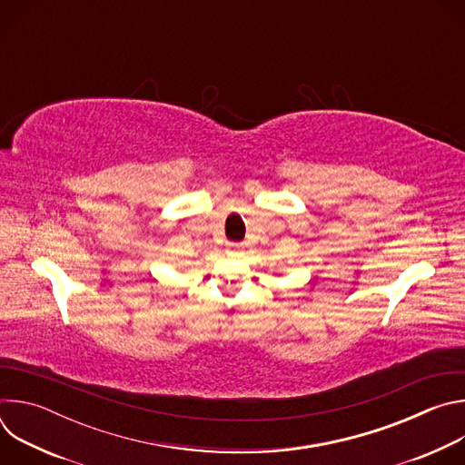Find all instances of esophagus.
<instances>
[{
    "mask_svg": "<svg viewBox=\"0 0 465 465\" xmlns=\"http://www.w3.org/2000/svg\"><path fill=\"white\" fill-rule=\"evenodd\" d=\"M237 248H239V244H228V248H226V253H228V255H233V253L237 252Z\"/></svg>",
    "mask_w": 465,
    "mask_h": 465,
    "instance_id": "1",
    "label": "esophagus"
}]
</instances>
